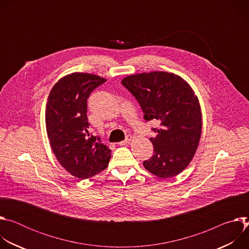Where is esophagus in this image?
<instances>
[{
	"label": "esophagus",
	"mask_w": 249,
	"mask_h": 249,
	"mask_svg": "<svg viewBox=\"0 0 249 249\" xmlns=\"http://www.w3.org/2000/svg\"><path fill=\"white\" fill-rule=\"evenodd\" d=\"M131 140H132V137L131 136H128L124 141H122V142H119L118 143V145H120V146H125V145H128L130 142H131Z\"/></svg>",
	"instance_id": "esophagus-1"
}]
</instances>
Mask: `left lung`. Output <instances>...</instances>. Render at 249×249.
Returning a JSON list of instances; mask_svg holds the SVG:
<instances>
[{"label": "left lung", "instance_id": "obj_1", "mask_svg": "<svg viewBox=\"0 0 249 249\" xmlns=\"http://www.w3.org/2000/svg\"><path fill=\"white\" fill-rule=\"evenodd\" d=\"M122 85L140 103L144 118L160 123L151 138L154 156L144 167L165 179L183 171L192 160L202 131V113L190 85L173 73L150 72L125 77Z\"/></svg>", "mask_w": 249, "mask_h": 249}]
</instances>
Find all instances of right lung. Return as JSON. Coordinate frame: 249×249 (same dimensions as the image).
I'll return each instance as SVG.
<instances>
[{
  "instance_id": "obj_1",
  "label": "right lung",
  "mask_w": 249,
  "mask_h": 249,
  "mask_svg": "<svg viewBox=\"0 0 249 249\" xmlns=\"http://www.w3.org/2000/svg\"><path fill=\"white\" fill-rule=\"evenodd\" d=\"M106 80L89 73H72L52 88L46 103L47 136L61 165L73 176L87 179L107 167L111 151L89 132L87 100Z\"/></svg>"
}]
</instances>
